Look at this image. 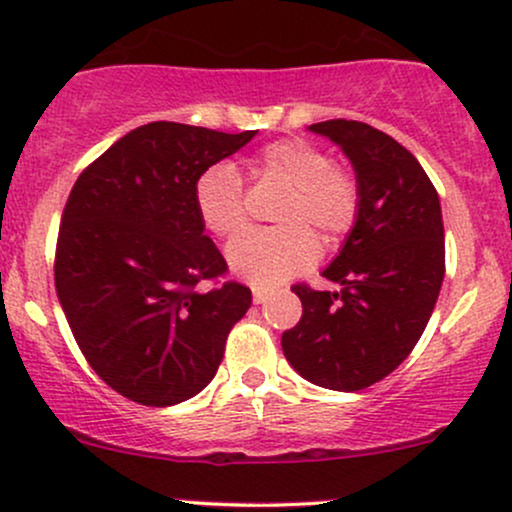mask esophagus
Returning a JSON list of instances; mask_svg holds the SVG:
<instances>
[{
  "instance_id": "obj_1",
  "label": "esophagus",
  "mask_w": 512,
  "mask_h": 512,
  "mask_svg": "<svg viewBox=\"0 0 512 512\" xmlns=\"http://www.w3.org/2000/svg\"><path fill=\"white\" fill-rule=\"evenodd\" d=\"M269 296H272V291L269 289H260V286H255V289H252V301H255L257 305L267 303Z\"/></svg>"
}]
</instances>
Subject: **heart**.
Returning <instances> with one entry per match:
<instances>
[{"instance_id":"b5f03b06","label":"heart","mask_w":512,"mask_h":512,"mask_svg":"<svg viewBox=\"0 0 512 512\" xmlns=\"http://www.w3.org/2000/svg\"><path fill=\"white\" fill-rule=\"evenodd\" d=\"M262 175L291 185L274 211L279 226L252 228L231 240V269L260 289L284 284L313 267L317 238L325 245L344 240L361 216L363 190L351 170L334 166L332 156L308 139L286 137L264 144L257 154ZM199 219L214 236H236L248 223L245 180L231 163H214L195 180Z\"/></svg>"}]
</instances>
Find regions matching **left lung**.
<instances>
[{
  "mask_svg": "<svg viewBox=\"0 0 512 512\" xmlns=\"http://www.w3.org/2000/svg\"><path fill=\"white\" fill-rule=\"evenodd\" d=\"M310 129L351 158L363 204L325 269L344 289L291 286L303 315L281 334V349L310 383L358 392L387 378L426 330L445 276L443 214L426 170L390 134L342 117Z\"/></svg>",
  "mask_w": 512,
  "mask_h": 512,
  "instance_id": "8db88e82",
  "label": "left lung"
}]
</instances>
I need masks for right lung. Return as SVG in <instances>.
Wrapping results in <instances>:
<instances>
[{"instance_id": "1", "label": "right lung", "mask_w": 512, "mask_h": 512, "mask_svg": "<svg viewBox=\"0 0 512 512\" xmlns=\"http://www.w3.org/2000/svg\"><path fill=\"white\" fill-rule=\"evenodd\" d=\"M255 132L149 122L88 163L69 192L55 289L88 366L144 407L211 383L252 293L204 236L195 180ZM202 280L215 284L199 292Z\"/></svg>"}]
</instances>
